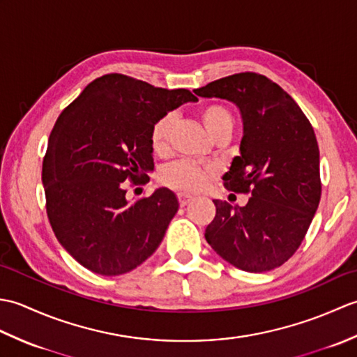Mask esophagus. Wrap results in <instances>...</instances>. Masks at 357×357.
Masks as SVG:
<instances>
[{
	"label": "esophagus",
	"instance_id": "1",
	"mask_svg": "<svg viewBox=\"0 0 357 357\" xmlns=\"http://www.w3.org/2000/svg\"><path fill=\"white\" fill-rule=\"evenodd\" d=\"M193 199V196L187 195V193H178V201H179V206L181 207H185L188 202Z\"/></svg>",
	"mask_w": 357,
	"mask_h": 357
}]
</instances>
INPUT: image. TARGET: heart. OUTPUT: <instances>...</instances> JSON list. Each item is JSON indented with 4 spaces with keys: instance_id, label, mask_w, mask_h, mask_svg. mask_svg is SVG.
<instances>
[{
    "instance_id": "b5f03b06",
    "label": "heart",
    "mask_w": 357,
    "mask_h": 357,
    "mask_svg": "<svg viewBox=\"0 0 357 357\" xmlns=\"http://www.w3.org/2000/svg\"><path fill=\"white\" fill-rule=\"evenodd\" d=\"M199 118L206 130L213 139L219 136H230L234 127V116L225 104L210 102L199 109ZM174 124L173 113H167L155 121L150 128V147L156 155H164L169 149L170 133ZM211 167H204L190 161L173 162L161 172V183L181 192H196L206 185L213 176Z\"/></svg>"
}]
</instances>
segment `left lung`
<instances>
[{"mask_svg":"<svg viewBox=\"0 0 357 357\" xmlns=\"http://www.w3.org/2000/svg\"><path fill=\"white\" fill-rule=\"evenodd\" d=\"M195 93L233 101L244 121L241 156L224 174V187L250 195V199L244 207L213 201L216 215L206 239L241 270L262 273L280 267L304 241L321 201L313 126L298 102L261 73H234Z\"/></svg>","mask_w":357,"mask_h":357,"instance_id":"obj_1","label":"left lung"}]
</instances>
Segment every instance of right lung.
<instances>
[{"label":"right lung","mask_w":357,"mask_h":357,"mask_svg":"<svg viewBox=\"0 0 357 357\" xmlns=\"http://www.w3.org/2000/svg\"><path fill=\"white\" fill-rule=\"evenodd\" d=\"M196 100L187 89L107 73L58 116L43 159L45 211L59 244L82 267L102 276L124 275L161 244L179 207L176 196L158 188L130 204L126 181L149 183L155 165L151 126Z\"/></svg>","instance_id":"obj_1"}]
</instances>
